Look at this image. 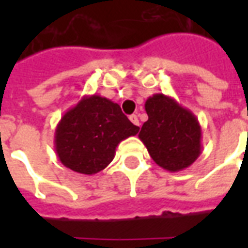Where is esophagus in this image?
I'll use <instances>...</instances> for the list:
<instances>
[{
    "mask_svg": "<svg viewBox=\"0 0 248 248\" xmlns=\"http://www.w3.org/2000/svg\"><path fill=\"white\" fill-rule=\"evenodd\" d=\"M130 121L133 122V124H135V126H140V119H138V115H135V114H133V115H130L129 117Z\"/></svg>",
    "mask_w": 248,
    "mask_h": 248,
    "instance_id": "obj_1",
    "label": "esophagus"
}]
</instances>
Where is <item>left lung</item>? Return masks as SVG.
Here are the masks:
<instances>
[{
    "label": "left lung",
    "mask_w": 248,
    "mask_h": 248,
    "mask_svg": "<svg viewBox=\"0 0 248 248\" xmlns=\"http://www.w3.org/2000/svg\"><path fill=\"white\" fill-rule=\"evenodd\" d=\"M145 110L149 119L138 137L153 161L170 172L191 166L202 153V129L197 117L162 93L146 99Z\"/></svg>",
    "instance_id": "1"
}]
</instances>
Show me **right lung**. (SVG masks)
<instances>
[{
  "label": "right lung",
  "instance_id": "add662e5",
  "mask_svg": "<svg viewBox=\"0 0 248 248\" xmlns=\"http://www.w3.org/2000/svg\"><path fill=\"white\" fill-rule=\"evenodd\" d=\"M138 131L140 127L130 122L118 103L97 94L85 95L62 115L54 147L63 166L93 175L113 161L122 140Z\"/></svg>",
  "mask_w": 248,
  "mask_h": 248
}]
</instances>
